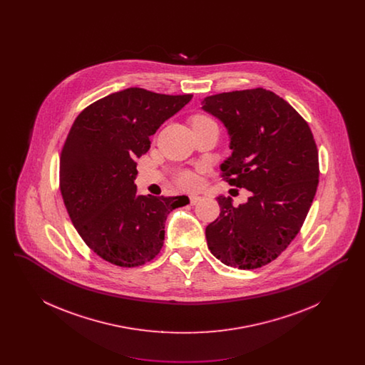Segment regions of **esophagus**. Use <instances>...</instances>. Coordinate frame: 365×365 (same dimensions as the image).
<instances>
[{"label": "esophagus", "mask_w": 365, "mask_h": 365, "mask_svg": "<svg viewBox=\"0 0 365 365\" xmlns=\"http://www.w3.org/2000/svg\"><path fill=\"white\" fill-rule=\"evenodd\" d=\"M201 200V197L200 195H197V194H191L190 195V204L191 205H195L198 201Z\"/></svg>", "instance_id": "1"}]
</instances>
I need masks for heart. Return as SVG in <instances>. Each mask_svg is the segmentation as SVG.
Wrapping results in <instances>:
<instances>
[{"mask_svg":"<svg viewBox=\"0 0 365 365\" xmlns=\"http://www.w3.org/2000/svg\"><path fill=\"white\" fill-rule=\"evenodd\" d=\"M204 123L213 122L208 119V118H205V116H197L192 120V124H204ZM179 183L183 187H186V189H192V187H195L198 185V179H197L195 175L191 174V173H183V174H180V176H179Z\"/></svg>","mask_w":365,"mask_h":365,"instance_id":"obj_1","label":"heart"}]
</instances>
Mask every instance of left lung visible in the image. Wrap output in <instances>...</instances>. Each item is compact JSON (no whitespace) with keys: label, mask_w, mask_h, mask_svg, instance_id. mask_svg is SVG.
Here are the masks:
<instances>
[{"label":"left lung","mask_w":365,"mask_h":365,"mask_svg":"<svg viewBox=\"0 0 365 365\" xmlns=\"http://www.w3.org/2000/svg\"><path fill=\"white\" fill-rule=\"evenodd\" d=\"M223 123L231 156L223 178L252 195L240 207L219 195V217L205 228L210 253L228 267L253 269L275 260L302 226L319 183L312 131L275 93L252 88L201 101Z\"/></svg>","instance_id":"left-lung-1"}]
</instances>
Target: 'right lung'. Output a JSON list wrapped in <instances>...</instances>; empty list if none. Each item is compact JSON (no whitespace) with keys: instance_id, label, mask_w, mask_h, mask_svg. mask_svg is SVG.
<instances>
[{"instance_id":"right-lung-1","label":"right lung","mask_w":365,"mask_h":365,"mask_svg":"<svg viewBox=\"0 0 365 365\" xmlns=\"http://www.w3.org/2000/svg\"><path fill=\"white\" fill-rule=\"evenodd\" d=\"M191 98L130 87L87 106L72 124L60 190L78 234L105 261L130 268L155 259L167 216L190 202L187 195H138L134 180L150 135Z\"/></svg>"}]
</instances>
